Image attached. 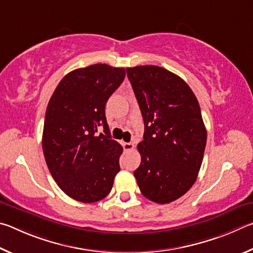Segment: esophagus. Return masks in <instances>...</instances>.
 Returning a JSON list of instances; mask_svg holds the SVG:
<instances>
[{"label":"esophagus","mask_w":253,"mask_h":253,"mask_svg":"<svg viewBox=\"0 0 253 253\" xmlns=\"http://www.w3.org/2000/svg\"><path fill=\"white\" fill-rule=\"evenodd\" d=\"M122 145H123L124 151H130V150H132V149L134 148V144L132 143V142H123Z\"/></svg>","instance_id":"1"}]
</instances>
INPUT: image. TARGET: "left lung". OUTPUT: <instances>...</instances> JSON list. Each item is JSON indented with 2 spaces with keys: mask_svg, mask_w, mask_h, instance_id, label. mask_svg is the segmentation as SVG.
<instances>
[{
  "mask_svg": "<svg viewBox=\"0 0 253 253\" xmlns=\"http://www.w3.org/2000/svg\"><path fill=\"white\" fill-rule=\"evenodd\" d=\"M144 121L134 176L143 196L166 205L188 192L203 160L207 130L191 88L157 65L126 68Z\"/></svg>",
  "mask_w": 253,
  "mask_h": 253,
  "instance_id": "left-lung-1",
  "label": "left lung"
}]
</instances>
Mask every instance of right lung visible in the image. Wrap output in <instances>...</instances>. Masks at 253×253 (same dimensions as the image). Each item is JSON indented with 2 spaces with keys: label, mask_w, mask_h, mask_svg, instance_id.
<instances>
[{
  "label": "right lung",
  "mask_w": 253,
  "mask_h": 253,
  "mask_svg": "<svg viewBox=\"0 0 253 253\" xmlns=\"http://www.w3.org/2000/svg\"><path fill=\"white\" fill-rule=\"evenodd\" d=\"M126 69L93 64L77 69L57 84L48 101L42 148L55 182L74 200L92 203L110 193L123 148L111 139L105 104ZM100 126L104 134H96Z\"/></svg>",
  "instance_id": "obj_1"
}]
</instances>
